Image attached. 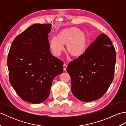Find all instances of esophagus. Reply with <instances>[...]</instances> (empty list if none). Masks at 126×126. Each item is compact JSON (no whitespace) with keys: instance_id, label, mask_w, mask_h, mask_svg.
I'll use <instances>...</instances> for the list:
<instances>
[{"instance_id":"34e87169","label":"esophagus","mask_w":126,"mask_h":126,"mask_svg":"<svg viewBox=\"0 0 126 126\" xmlns=\"http://www.w3.org/2000/svg\"><path fill=\"white\" fill-rule=\"evenodd\" d=\"M66 67H67V65H66V64L64 63L63 64V70H64V71H66Z\"/></svg>"}]
</instances>
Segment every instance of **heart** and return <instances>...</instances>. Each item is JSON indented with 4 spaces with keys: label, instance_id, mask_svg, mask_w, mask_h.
Instances as JSON below:
<instances>
[{
    "label": "heart",
    "instance_id": "b5f03b06",
    "mask_svg": "<svg viewBox=\"0 0 126 126\" xmlns=\"http://www.w3.org/2000/svg\"><path fill=\"white\" fill-rule=\"evenodd\" d=\"M58 36H53L49 42L50 49L55 56L61 55L64 50V44L67 45L69 53L74 57H79L84 53L87 49V38L79 29H63Z\"/></svg>",
    "mask_w": 126,
    "mask_h": 126
}]
</instances>
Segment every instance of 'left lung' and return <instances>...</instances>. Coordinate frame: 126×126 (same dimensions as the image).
<instances>
[{"label": "left lung", "instance_id": "obj_1", "mask_svg": "<svg viewBox=\"0 0 126 126\" xmlns=\"http://www.w3.org/2000/svg\"><path fill=\"white\" fill-rule=\"evenodd\" d=\"M116 58L111 40L102 33L83 54L70 62L66 71L75 97L83 102L102 97L113 81Z\"/></svg>", "mask_w": 126, "mask_h": 126}]
</instances>
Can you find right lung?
<instances>
[{"mask_svg":"<svg viewBox=\"0 0 126 126\" xmlns=\"http://www.w3.org/2000/svg\"><path fill=\"white\" fill-rule=\"evenodd\" d=\"M50 24H35L13 40L7 57L9 81L19 96L40 103L49 96L55 77L63 71V62L51 54Z\"/></svg>","mask_w":126,"mask_h":126,"instance_id":"1","label":"right lung"}]
</instances>
